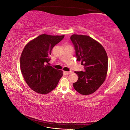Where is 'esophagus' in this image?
<instances>
[{
    "mask_svg": "<svg viewBox=\"0 0 130 130\" xmlns=\"http://www.w3.org/2000/svg\"><path fill=\"white\" fill-rule=\"evenodd\" d=\"M72 73V71H70V72H64V73L66 74V75H69L70 74H71Z\"/></svg>",
    "mask_w": 130,
    "mask_h": 130,
    "instance_id": "34e87169",
    "label": "esophagus"
}]
</instances>
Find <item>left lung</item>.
<instances>
[{
    "mask_svg": "<svg viewBox=\"0 0 130 130\" xmlns=\"http://www.w3.org/2000/svg\"><path fill=\"white\" fill-rule=\"evenodd\" d=\"M75 50L77 61H81L85 72H75L78 76L73 87L82 95L95 92L105 81L108 70V57L100 43L87 35L70 37Z\"/></svg>",
    "mask_w": 130,
    "mask_h": 130,
    "instance_id": "left-lung-1",
    "label": "left lung"
}]
</instances>
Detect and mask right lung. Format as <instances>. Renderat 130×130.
<instances>
[{"label": "right lung", "mask_w": 130, "mask_h": 130, "mask_svg": "<svg viewBox=\"0 0 130 130\" xmlns=\"http://www.w3.org/2000/svg\"><path fill=\"white\" fill-rule=\"evenodd\" d=\"M64 37L42 34L25 46L20 58V67L25 82L34 91L42 94L52 91L63 72L49 65L53 47Z\"/></svg>", "instance_id": "obj_1"}]
</instances>
